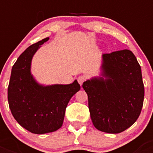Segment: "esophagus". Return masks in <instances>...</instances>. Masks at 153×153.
Segmentation results:
<instances>
[{
    "label": "esophagus",
    "mask_w": 153,
    "mask_h": 153,
    "mask_svg": "<svg viewBox=\"0 0 153 153\" xmlns=\"http://www.w3.org/2000/svg\"><path fill=\"white\" fill-rule=\"evenodd\" d=\"M77 80H78V82H79V83L80 84V85H82V83H83L84 82L86 81V78L84 76H82V75H81V76L78 77Z\"/></svg>",
    "instance_id": "obj_1"
}]
</instances>
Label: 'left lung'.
<instances>
[{
	"label": "left lung",
	"mask_w": 153,
	"mask_h": 153,
	"mask_svg": "<svg viewBox=\"0 0 153 153\" xmlns=\"http://www.w3.org/2000/svg\"><path fill=\"white\" fill-rule=\"evenodd\" d=\"M102 77L84 82L94 126L109 133H119L137 120L144 102L141 68L129 50L102 55Z\"/></svg>",
	"instance_id": "left-lung-1"
}]
</instances>
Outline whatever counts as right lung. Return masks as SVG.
Returning a JSON list of instances; mask_svg holds the SVG:
<instances>
[{"mask_svg": "<svg viewBox=\"0 0 153 153\" xmlns=\"http://www.w3.org/2000/svg\"><path fill=\"white\" fill-rule=\"evenodd\" d=\"M48 37L28 47L12 68L8 87L9 108L23 128L36 134L55 132L63 122L70 99L80 90L77 80L68 85L44 86L31 74L32 56Z\"/></svg>", "mask_w": 153, "mask_h": 153, "instance_id": "add662e5", "label": "right lung"}]
</instances>
